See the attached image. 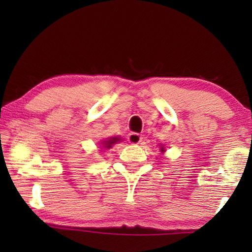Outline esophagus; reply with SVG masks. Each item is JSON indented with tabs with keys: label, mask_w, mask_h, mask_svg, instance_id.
<instances>
[{
	"label": "esophagus",
	"mask_w": 252,
	"mask_h": 252,
	"mask_svg": "<svg viewBox=\"0 0 252 252\" xmlns=\"http://www.w3.org/2000/svg\"><path fill=\"white\" fill-rule=\"evenodd\" d=\"M127 137H128V142L132 144H139L141 142V140H142V136L137 133H129Z\"/></svg>",
	"instance_id": "1"
}]
</instances>
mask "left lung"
Wrapping results in <instances>:
<instances>
[{
	"instance_id": "obj_1",
	"label": "left lung",
	"mask_w": 252,
	"mask_h": 252,
	"mask_svg": "<svg viewBox=\"0 0 252 252\" xmlns=\"http://www.w3.org/2000/svg\"><path fill=\"white\" fill-rule=\"evenodd\" d=\"M160 151H161V153H164V151H165L164 146H160Z\"/></svg>"
}]
</instances>
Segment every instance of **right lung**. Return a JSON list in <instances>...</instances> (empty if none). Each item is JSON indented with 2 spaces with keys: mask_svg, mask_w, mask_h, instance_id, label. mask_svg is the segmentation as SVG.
<instances>
[{
  "mask_svg": "<svg viewBox=\"0 0 252 252\" xmlns=\"http://www.w3.org/2000/svg\"><path fill=\"white\" fill-rule=\"evenodd\" d=\"M120 141V139L119 137H117V136H115V137H109L108 140L106 141H103V148H105V149H110V148H111L113 144H116L117 142H119Z\"/></svg>",
  "mask_w": 252,
  "mask_h": 252,
  "instance_id": "add662e5",
  "label": "right lung"
}]
</instances>
